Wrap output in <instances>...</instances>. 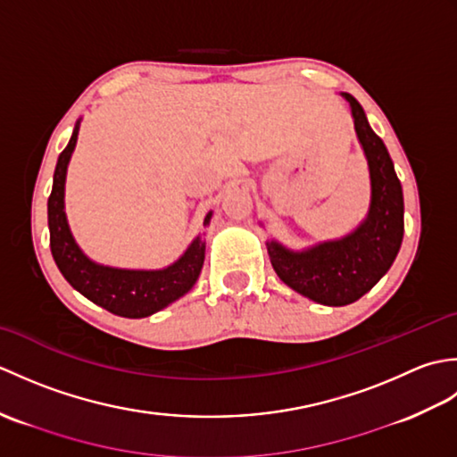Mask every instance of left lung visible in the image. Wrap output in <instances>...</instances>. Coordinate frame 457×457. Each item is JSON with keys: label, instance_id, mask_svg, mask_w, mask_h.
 <instances>
[{"label": "left lung", "instance_id": "1", "mask_svg": "<svg viewBox=\"0 0 457 457\" xmlns=\"http://www.w3.org/2000/svg\"><path fill=\"white\" fill-rule=\"evenodd\" d=\"M342 96L352 105L355 133L369 164L371 204L367 218L349 236L304 251H290L277 241H267L278 278L324 306L352 304L369 293L391 269L404 234L403 187L389 151L369 125L361 104L352 94Z\"/></svg>", "mask_w": 457, "mask_h": 457}]
</instances>
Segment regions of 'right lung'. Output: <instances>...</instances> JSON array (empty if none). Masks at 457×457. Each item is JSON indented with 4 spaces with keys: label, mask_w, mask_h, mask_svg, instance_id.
I'll return each instance as SVG.
<instances>
[{
    "label": "right lung",
    "mask_w": 457,
    "mask_h": 457,
    "mask_svg": "<svg viewBox=\"0 0 457 457\" xmlns=\"http://www.w3.org/2000/svg\"><path fill=\"white\" fill-rule=\"evenodd\" d=\"M80 121L76 123L66 149L58 154L53 192L48 196V231H51V253L62 277L94 304L123 318H145L159 312L174 300L184 296L198 280L204 265L206 241L200 236L177 263L159 270H129L94 263L82 253L68 228L64 213V182L68 161L79 139ZM212 212L204 220L208 226Z\"/></svg>",
    "instance_id": "add662e5"
}]
</instances>
